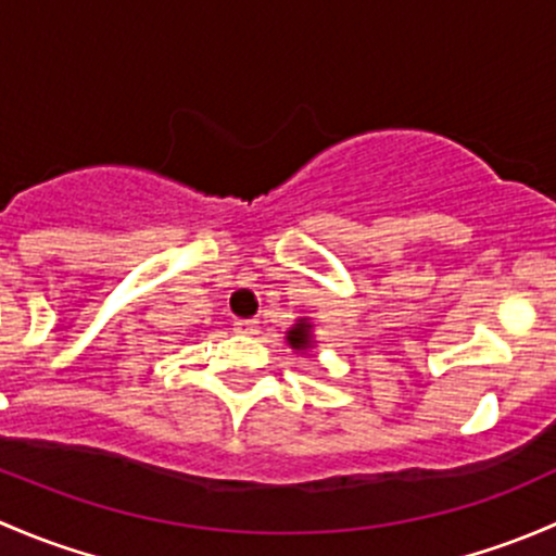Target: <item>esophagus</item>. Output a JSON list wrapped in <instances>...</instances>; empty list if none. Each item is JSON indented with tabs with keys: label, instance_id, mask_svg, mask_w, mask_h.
<instances>
[{
	"label": "esophagus",
	"instance_id": "1",
	"mask_svg": "<svg viewBox=\"0 0 556 556\" xmlns=\"http://www.w3.org/2000/svg\"><path fill=\"white\" fill-rule=\"evenodd\" d=\"M233 330L242 336H255L257 333V319H237L233 323Z\"/></svg>",
	"mask_w": 556,
	"mask_h": 556
}]
</instances>
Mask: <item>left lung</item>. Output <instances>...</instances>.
Segmentation results:
<instances>
[{"label": "left lung", "instance_id": "left-lung-1", "mask_svg": "<svg viewBox=\"0 0 556 556\" xmlns=\"http://www.w3.org/2000/svg\"><path fill=\"white\" fill-rule=\"evenodd\" d=\"M288 341H290V346H293V350H304V346L309 344V325H304V319H301V323L295 325L293 330H290Z\"/></svg>", "mask_w": 556, "mask_h": 556}]
</instances>
